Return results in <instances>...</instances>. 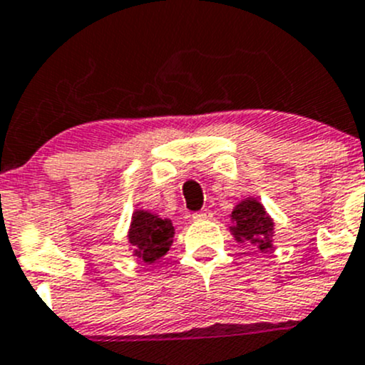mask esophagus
<instances>
[{"label":"esophagus","mask_w":365,"mask_h":365,"mask_svg":"<svg viewBox=\"0 0 365 365\" xmlns=\"http://www.w3.org/2000/svg\"><path fill=\"white\" fill-rule=\"evenodd\" d=\"M210 216H212V212L209 209H202L198 212H193V220H209Z\"/></svg>","instance_id":"1"}]
</instances>
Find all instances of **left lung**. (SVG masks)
I'll return each instance as SVG.
<instances>
[{"mask_svg": "<svg viewBox=\"0 0 365 365\" xmlns=\"http://www.w3.org/2000/svg\"><path fill=\"white\" fill-rule=\"evenodd\" d=\"M235 227L232 228L237 239L253 240L260 244V251L270 246L269 235L272 232V221L257 200H244L232 212Z\"/></svg>", "mask_w": 365, "mask_h": 365, "instance_id": "8db88e82", "label": "left lung"}]
</instances>
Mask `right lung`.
Returning <instances> with one entry per match:
<instances>
[{
	"label": "right lung",
	"mask_w": 365,
	"mask_h": 365,
	"mask_svg": "<svg viewBox=\"0 0 365 365\" xmlns=\"http://www.w3.org/2000/svg\"><path fill=\"white\" fill-rule=\"evenodd\" d=\"M174 237V227L168 220L137 210L131 221L130 242L135 247V255L145 264L158 260L168 251Z\"/></svg>",
	"instance_id": "1"
}]
</instances>
